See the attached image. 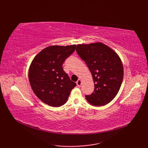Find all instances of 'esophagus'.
<instances>
[{
  "label": "esophagus",
  "mask_w": 148,
  "mask_h": 148,
  "mask_svg": "<svg viewBox=\"0 0 148 148\" xmlns=\"http://www.w3.org/2000/svg\"><path fill=\"white\" fill-rule=\"evenodd\" d=\"M76 84H77V85L78 86L80 87V86H81V84H82V81H81V79H78V81L76 82Z\"/></svg>",
  "instance_id": "1"
}]
</instances>
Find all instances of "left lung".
Instances as JSON below:
<instances>
[{
  "mask_svg": "<svg viewBox=\"0 0 148 148\" xmlns=\"http://www.w3.org/2000/svg\"><path fill=\"white\" fill-rule=\"evenodd\" d=\"M76 51L85 62L93 77L95 88L86 95L90 105L102 106L117 95L123 79V66L119 55L102 42L77 45Z\"/></svg>",
  "mask_w": 148,
  "mask_h": 148,
  "instance_id": "obj_1",
  "label": "left lung"
}]
</instances>
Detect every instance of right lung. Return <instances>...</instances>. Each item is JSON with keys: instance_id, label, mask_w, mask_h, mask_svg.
Wrapping results in <instances>:
<instances>
[{"instance_id": "add662e5", "label": "right lung", "mask_w": 148, "mask_h": 148, "mask_svg": "<svg viewBox=\"0 0 148 148\" xmlns=\"http://www.w3.org/2000/svg\"><path fill=\"white\" fill-rule=\"evenodd\" d=\"M76 47V45L46 47L31 62L30 86L36 95L46 104L52 107L65 104L76 86L62 67L65 60L74 53Z\"/></svg>"}]
</instances>
